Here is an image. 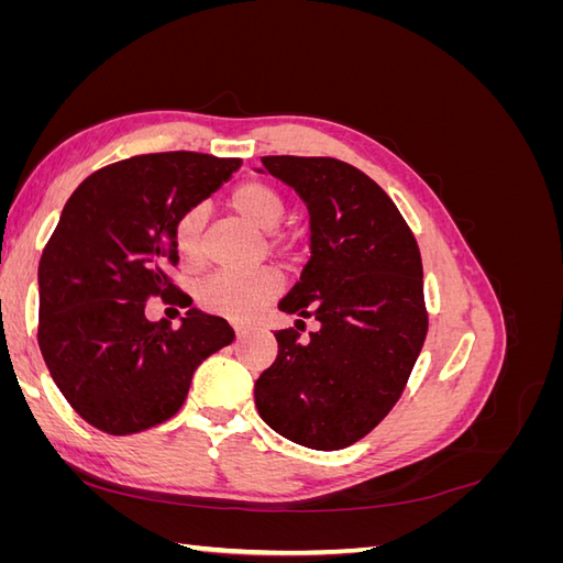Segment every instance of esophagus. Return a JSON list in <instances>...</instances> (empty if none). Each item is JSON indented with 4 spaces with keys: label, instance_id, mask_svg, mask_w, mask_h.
Instances as JSON below:
<instances>
[{
    "label": "esophagus",
    "instance_id": "1",
    "mask_svg": "<svg viewBox=\"0 0 563 563\" xmlns=\"http://www.w3.org/2000/svg\"><path fill=\"white\" fill-rule=\"evenodd\" d=\"M234 333H236V338H244L246 333H249V327H242V323H234Z\"/></svg>",
    "mask_w": 563,
    "mask_h": 563
}]
</instances>
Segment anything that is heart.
Wrapping results in <instances>:
<instances>
[{"instance_id": "1", "label": "heart", "mask_w": 563, "mask_h": 563, "mask_svg": "<svg viewBox=\"0 0 563 563\" xmlns=\"http://www.w3.org/2000/svg\"><path fill=\"white\" fill-rule=\"evenodd\" d=\"M230 207L240 213L253 228L267 234V249L279 255L286 263H300L308 253V232L300 228L282 230L275 228L282 223L286 211V197L275 183L253 178L240 183L230 195ZM203 228H207V211L201 207L187 209L174 225V246L178 258L185 265H199L203 258ZM282 291V279L275 269H258L251 275H232L220 272L203 282L197 291V300L203 310L228 319H251L269 300H275Z\"/></svg>"}]
</instances>
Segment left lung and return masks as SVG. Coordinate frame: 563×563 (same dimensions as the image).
<instances>
[{
	"label": "left lung",
	"instance_id": "8db88e82",
	"mask_svg": "<svg viewBox=\"0 0 563 563\" xmlns=\"http://www.w3.org/2000/svg\"><path fill=\"white\" fill-rule=\"evenodd\" d=\"M310 209L312 258L279 310L277 360L255 380L272 430L317 451L366 437L401 397L428 335L422 261L383 187L333 157H263ZM318 331L299 340L303 319Z\"/></svg>",
	"mask_w": 563,
	"mask_h": 563
}]
</instances>
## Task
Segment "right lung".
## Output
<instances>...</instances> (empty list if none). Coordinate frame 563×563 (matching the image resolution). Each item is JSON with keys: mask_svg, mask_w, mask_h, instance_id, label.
Instances as JSON below:
<instances>
[{"mask_svg": "<svg viewBox=\"0 0 563 563\" xmlns=\"http://www.w3.org/2000/svg\"><path fill=\"white\" fill-rule=\"evenodd\" d=\"M240 166L185 150L139 155L98 168L67 199L40 261L37 340L51 378L96 430L124 437L176 416L197 366L234 340L220 317L190 308L174 329L145 305L187 308L168 275L174 225Z\"/></svg>", "mask_w": 563, "mask_h": 563, "instance_id": "obj_1", "label": "right lung"}]
</instances>
